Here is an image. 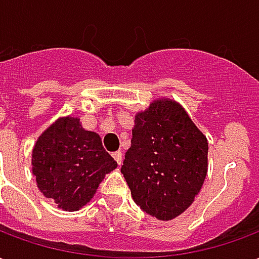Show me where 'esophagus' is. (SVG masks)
<instances>
[{
  "label": "esophagus",
  "mask_w": 259,
  "mask_h": 259,
  "mask_svg": "<svg viewBox=\"0 0 259 259\" xmlns=\"http://www.w3.org/2000/svg\"><path fill=\"white\" fill-rule=\"evenodd\" d=\"M122 155H123V154H122V151H115L112 154L113 159L118 162V165H120V163H122Z\"/></svg>",
  "instance_id": "obj_1"
}]
</instances>
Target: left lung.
I'll list each match as a JSON object with an SVG mask.
<instances>
[{
  "label": "left lung",
  "instance_id": "obj_1",
  "mask_svg": "<svg viewBox=\"0 0 259 259\" xmlns=\"http://www.w3.org/2000/svg\"><path fill=\"white\" fill-rule=\"evenodd\" d=\"M120 172L137 205L170 221L193 204L208 170V141L179 102L158 98L136 113Z\"/></svg>",
  "mask_w": 259,
  "mask_h": 259
}]
</instances>
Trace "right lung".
Wrapping results in <instances>:
<instances>
[{
    "label": "right lung",
    "instance_id": "obj_1",
    "mask_svg": "<svg viewBox=\"0 0 259 259\" xmlns=\"http://www.w3.org/2000/svg\"><path fill=\"white\" fill-rule=\"evenodd\" d=\"M118 163L96 132L76 116H62L38 136L31 152V170L44 197L73 212L94 197L105 175Z\"/></svg>",
    "mask_w": 259,
    "mask_h": 259
}]
</instances>
